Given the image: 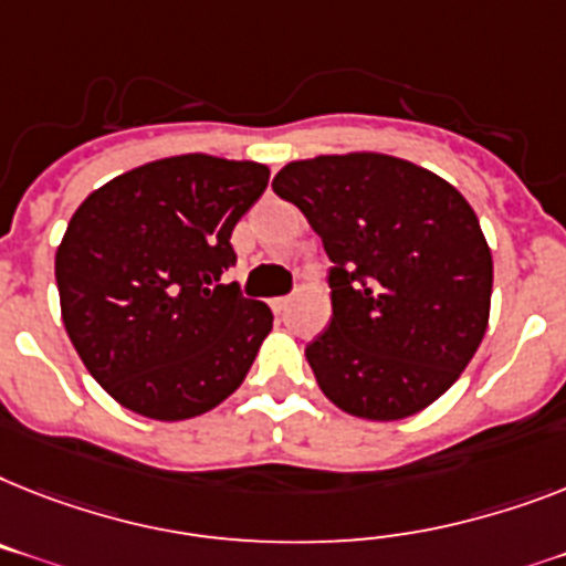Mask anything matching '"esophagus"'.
Here are the masks:
<instances>
[{"mask_svg": "<svg viewBox=\"0 0 566 566\" xmlns=\"http://www.w3.org/2000/svg\"><path fill=\"white\" fill-rule=\"evenodd\" d=\"M289 303H292V297H274L272 301V310L274 312H286Z\"/></svg>", "mask_w": 566, "mask_h": 566, "instance_id": "34e87169", "label": "esophagus"}]
</instances>
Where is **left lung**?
I'll list each match as a JSON object with an SVG mask.
<instances>
[{"instance_id":"obj_1","label":"left lung","mask_w":566,"mask_h":566,"mask_svg":"<svg viewBox=\"0 0 566 566\" xmlns=\"http://www.w3.org/2000/svg\"><path fill=\"white\" fill-rule=\"evenodd\" d=\"M272 188L333 260V321L306 344L326 399L376 422L440 399L478 353L492 303V251L460 190L381 153L292 161Z\"/></svg>"}]
</instances>
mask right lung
<instances>
[{
	"label": "right lung",
	"mask_w": 566,
	"mask_h": 566,
	"mask_svg": "<svg viewBox=\"0 0 566 566\" xmlns=\"http://www.w3.org/2000/svg\"><path fill=\"white\" fill-rule=\"evenodd\" d=\"M265 185L269 167L193 153L135 167L74 210L54 260L65 333L124 408L179 422L249 376L274 317L222 274Z\"/></svg>",
	"instance_id": "obj_1"
}]
</instances>
